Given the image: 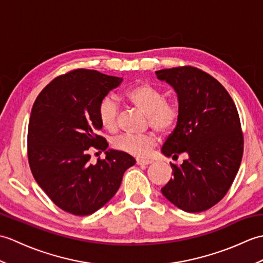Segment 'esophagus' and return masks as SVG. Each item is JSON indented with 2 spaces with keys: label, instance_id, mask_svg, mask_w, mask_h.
I'll return each instance as SVG.
<instances>
[{
  "label": "esophagus",
  "instance_id": "1",
  "mask_svg": "<svg viewBox=\"0 0 263 263\" xmlns=\"http://www.w3.org/2000/svg\"><path fill=\"white\" fill-rule=\"evenodd\" d=\"M152 163L153 161L149 159H137V165H149Z\"/></svg>",
  "mask_w": 263,
  "mask_h": 263
}]
</instances>
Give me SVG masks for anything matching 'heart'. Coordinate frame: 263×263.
<instances>
[{
    "label": "heart",
    "mask_w": 263,
    "mask_h": 263,
    "mask_svg": "<svg viewBox=\"0 0 263 263\" xmlns=\"http://www.w3.org/2000/svg\"><path fill=\"white\" fill-rule=\"evenodd\" d=\"M127 102L139 110L146 113L147 124L159 135H170L178 125L181 120V105L176 99L165 98L159 88L149 82L140 81L131 86L125 92ZM98 117L102 125L110 132L119 127L120 107L111 96H105L98 105ZM157 143L154 133L131 135L124 133L117 137L113 146L122 153L136 157H144Z\"/></svg>",
    "instance_id": "obj_1"
}]
</instances>
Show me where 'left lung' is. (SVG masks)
Wrapping results in <instances>:
<instances>
[{"label":"left lung","mask_w":263,"mask_h":263,"mask_svg":"<svg viewBox=\"0 0 263 263\" xmlns=\"http://www.w3.org/2000/svg\"><path fill=\"white\" fill-rule=\"evenodd\" d=\"M175 89L182 114L161 152L167 157L187 156L171 164L173 178L161 193L187 212H201L225 197L242 161L244 139L238 111L224 86L194 66L156 71Z\"/></svg>","instance_id":"obj_1"}]
</instances>
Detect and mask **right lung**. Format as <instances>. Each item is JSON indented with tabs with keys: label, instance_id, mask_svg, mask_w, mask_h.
I'll use <instances>...</instances> for the list:
<instances>
[{
	"label": "right lung",
	"instance_id": "right-lung-1",
	"mask_svg": "<svg viewBox=\"0 0 263 263\" xmlns=\"http://www.w3.org/2000/svg\"><path fill=\"white\" fill-rule=\"evenodd\" d=\"M122 80L96 70H72L53 79L33 103L27 138L30 170L48 198L69 214L88 216L102 208L136 163L117 150L90 163L92 149L108 147L97 135L103 126L98 105Z\"/></svg>",
	"mask_w": 263,
	"mask_h": 263
}]
</instances>
